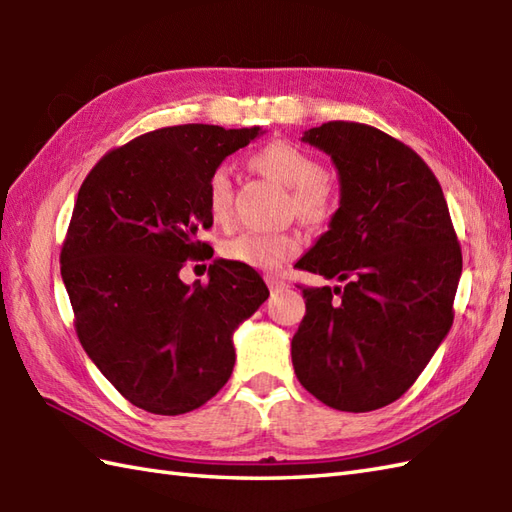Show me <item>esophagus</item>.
I'll return each mask as SVG.
<instances>
[{
  "label": "esophagus",
  "instance_id": "esophagus-1",
  "mask_svg": "<svg viewBox=\"0 0 512 512\" xmlns=\"http://www.w3.org/2000/svg\"><path fill=\"white\" fill-rule=\"evenodd\" d=\"M266 281H268V288L270 290H284L288 284L284 279H279V277H266Z\"/></svg>",
  "mask_w": 512,
  "mask_h": 512
}]
</instances>
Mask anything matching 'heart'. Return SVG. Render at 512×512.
Instances as JSON below:
<instances>
[{
  "instance_id": "obj_1",
  "label": "heart",
  "mask_w": 512,
  "mask_h": 512,
  "mask_svg": "<svg viewBox=\"0 0 512 512\" xmlns=\"http://www.w3.org/2000/svg\"><path fill=\"white\" fill-rule=\"evenodd\" d=\"M253 167L266 173L286 187H292V204L303 222L319 224L328 220L334 206V189L323 178L321 162L308 154L306 149L297 147L290 140H270L259 151H255ZM206 204L215 220H226L233 209L231 176L226 167H217L206 180ZM222 253L231 262H239L257 270H275L286 259L299 253V239L284 231H248L237 233L222 244Z\"/></svg>"
}]
</instances>
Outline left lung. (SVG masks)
I'll use <instances>...</instances> for the list:
<instances>
[{"instance_id": "left-lung-1", "label": "left lung", "mask_w": 512, "mask_h": 512, "mask_svg": "<svg viewBox=\"0 0 512 512\" xmlns=\"http://www.w3.org/2000/svg\"><path fill=\"white\" fill-rule=\"evenodd\" d=\"M303 140L332 156L341 206L297 268L343 286H301L292 365L323 405L374 411L416 383L449 334L462 248L438 178L402 140L352 121Z\"/></svg>"}]
</instances>
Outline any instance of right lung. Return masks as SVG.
I'll return each mask as SVG.
<instances>
[{
    "label": "right lung",
    "mask_w": 512,
    "mask_h": 512,
    "mask_svg": "<svg viewBox=\"0 0 512 512\" xmlns=\"http://www.w3.org/2000/svg\"><path fill=\"white\" fill-rule=\"evenodd\" d=\"M262 129L173 125L114 147L76 195L61 246L74 330L101 374L158 416L202 407L233 374V330L268 299L255 268L217 259L182 284L213 226L206 180ZM213 257V255H211Z\"/></svg>",
    "instance_id": "1"
}]
</instances>
